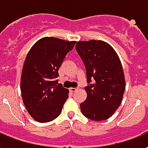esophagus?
<instances>
[{"label":"esophagus","instance_id":"34e87169","mask_svg":"<svg viewBox=\"0 0 148 148\" xmlns=\"http://www.w3.org/2000/svg\"><path fill=\"white\" fill-rule=\"evenodd\" d=\"M77 88H70V89H69V91L72 92H75V91H77Z\"/></svg>","mask_w":148,"mask_h":148}]
</instances>
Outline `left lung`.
I'll list each match as a JSON object with an SVG mask.
<instances>
[{
    "instance_id": "left-lung-1",
    "label": "left lung",
    "mask_w": 148,
    "mask_h": 148,
    "mask_svg": "<svg viewBox=\"0 0 148 148\" xmlns=\"http://www.w3.org/2000/svg\"><path fill=\"white\" fill-rule=\"evenodd\" d=\"M75 49L86 67L88 82L86 99L80 104L82 113L92 121L106 120L120 106L125 90L121 60L114 49L100 40L78 42Z\"/></svg>"
}]
</instances>
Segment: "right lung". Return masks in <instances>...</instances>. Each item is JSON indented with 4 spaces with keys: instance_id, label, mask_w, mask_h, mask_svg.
<instances>
[{
    "instance_id": "1",
    "label": "right lung",
    "mask_w": 148,
    "mask_h": 148,
    "mask_svg": "<svg viewBox=\"0 0 148 148\" xmlns=\"http://www.w3.org/2000/svg\"><path fill=\"white\" fill-rule=\"evenodd\" d=\"M75 42L54 37L38 40L28 51L23 66L21 91L28 113L38 122L47 123L61 113L69 90L58 84V69Z\"/></svg>"
}]
</instances>
